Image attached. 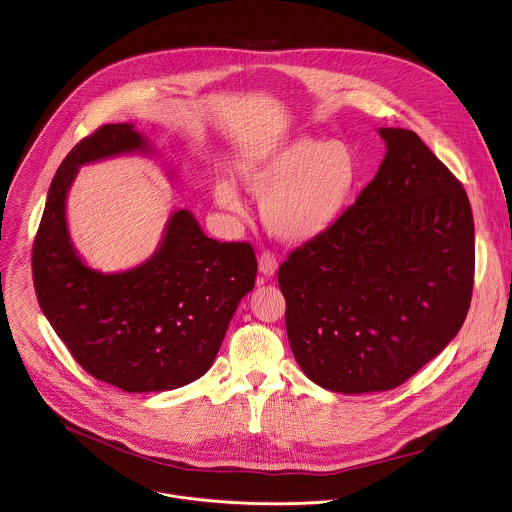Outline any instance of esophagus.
Wrapping results in <instances>:
<instances>
[{
	"label": "esophagus",
	"mask_w": 512,
	"mask_h": 512,
	"mask_svg": "<svg viewBox=\"0 0 512 512\" xmlns=\"http://www.w3.org/2000/svg\"><path fill=\"white\" fill-rule=\"evenodd\" d=\"M277 269H279L277 257H275L273 253L265 251V253L259 257V275H261V281H267V279L275 277Z\"/></svg>",
	"instance_id": "1"
}]
</instances>
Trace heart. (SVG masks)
<instances>
[{
	"mask_svg": "<svg viewBox=\"0 0 512 512\" xmlns=\"http://www.w3.org/2000/svg\"><path fill=\"white\" fill-rule=\"evenodd\" d=\"M237 174L249 194L263 198L261 218L275 237L308 243L340 222L357 190L361 165L345 141L296 137L243 157ZM214 198L226 210H241L229 178L214 184Z\"/></svg>",
	"mask_w": 512,
	"mask_h": 512,
	"instance_id": "1",
	"label": "heart"
}]
</instances>
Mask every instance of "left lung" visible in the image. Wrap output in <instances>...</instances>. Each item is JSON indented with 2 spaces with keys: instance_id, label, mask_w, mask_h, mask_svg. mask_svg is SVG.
Returning <instances> with one entry per match:
<instances>
[{
  "instance_id": "8db88e82",
  "label": "left lung",
  "mask_w": 512,
  "mask_h": 512,
  "mask_svg": "<svg viewBox=\"0 0 512 512\" xmlns=\"http://www.w3.org/2000/svg\"><path fill=\"white\" fill-rule=\"evenodd\" d=\"M387 153L328 233L279 269L286 336L316 385L391 391L463 326L475 229L461 182L410 129L381 127Z\"/></svg>"
}]
</instances>
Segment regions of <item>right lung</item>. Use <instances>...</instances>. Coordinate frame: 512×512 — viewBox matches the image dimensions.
Returning <instances> with one entry per match:
<instances>
[{
	"label": "right lung",
	"instance_id": "add662e5",
	"mask_svg": "<svg viewBox=\"0 0 512 512\" xmlns=\"http://www.w3.org/2000/svg\"><path fill=\"white\" fill-rule=\"evenodd\" d=\"M153 151L133 123H110L82 139L51 182L33 245L43 314L82 369L125 393L172 391L200 379L257 275L249 243L210 239L190 210L172 212L155 253L133 269L102 273L80 257L66 222L78 169Z\"/></svg>",
	"mask_w": 512,
	"mask_h": 512
}]
</instances>
